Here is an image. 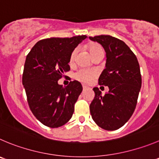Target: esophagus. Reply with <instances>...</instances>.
Segmentation results:
<instances>
[{
    "label": "esophagus",
    "mask_w": 159,
    "mask_h": 159,
    "mask_svg": "<svg viewBox=\"0 0 159 159\" xmlns=\"http://www.w3.org/2000/svg\"><path fill=\"white\" fill-rule=\"evenodd\" d=\"M87 88H88V87H87V86L83 84V89H84V90H86V89H87Z\"/></svg>",
    "instance_id": "esophagus-1"
}]
</instances>
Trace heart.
Wrapping results in <instances>:
<instances>
[{"label": "heart", "mask_w": 159, "mask_h": 159, "mask_svg": "<svg viewBox=\"0 0 159 159\" xmlns=\"http://www.w3.org/2000/svg\"><path fill=\"white\" fill-rule=\"evenodd\" d=\"M88 50L90 51V54L93 57L95 54L100 52V51H103V48H101V45L98 44V43H92V44L89 45ZM77 50L75 49L72 52L69 58V62L72 63L75 60V55H76ZM96 75V72L95 71L92 70V69H79L75 74H74V77L77 80L81 81L84 83H89L93 80V77Z\"/></svg>", "instance_id": "obj_1"}]
</instances>
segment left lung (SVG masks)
I'll use <instances>...</instances> for the list:
<instances>
[{
	"label": "left lung",
	"mask_w": 159,
	"mask_h": 159,
	"mask_svg": "<svg viewBox=\"0 0 159 159\" xmlns=\"http://www.w3.org/2000/svg\"><path fill=\"white\" fill-rule=\"evenodd\" d=\"M89 38L101 44L106 52L105 69L98 84L109 88L103 96L98 87L93 89L95 97L90 105V114L98 126L116 130L129 120L135 110L142 83L140 66L122 40L109 35Z\"/></svg>",
	"instance_id": "left-lung-1"
}]
</instances>
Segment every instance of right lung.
I'll return each mask as SVG.
<instances>
[{"label": "right lung", "instance_id": "right-lung-1", "mask_svg": "<svg viewBox=\"0 0 159 159\" xmlns=\"http://www.w3.org/2000/svg\"><path fill=\"white\" fill-rule=\"evenodd\" d=\"M86 35L69 38L51 37L37 42L26 56L22 74L29 106L44 126L57 128L72 118L74 105L83 90L76 80L66 87L58 80L70 70L69 58Z\"/></svg>", "mask_w": 159, "mask_h": 159}]
</instances>
